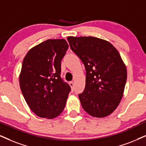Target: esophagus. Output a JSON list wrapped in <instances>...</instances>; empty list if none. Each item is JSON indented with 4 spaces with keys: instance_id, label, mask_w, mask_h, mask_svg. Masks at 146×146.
Listing matches in <instances>:
<instances>
[{
    "instance_id": "obj_1",
    "label": "esophagus",
    "mask_w": 146,
    "mask_h": 146,
    "mask_svg": "<svg viewBox=\"0 0 146 146\" xmlns=\"http://www.w3.org/2000/svg\"><path fill=\"white\" fill-rule=\"evenodd\" d=\"M69 85H70V86L71 87V90H74V83H73V82H71L69 83Z\"/></svg>"
}]
</instances>
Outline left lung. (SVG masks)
Masks as SVG:
<instances>
[{
    "mask_svg": "<svg viewBox=\"0 0 146 146\" xmlns=\"http://www.w3.org/2000/svg\"><path fill=\"white\" fill-rule=\"evenodd\" d=\"M67 40L86 70V87L79 95L83 108L94 117L110 115L122 99L127 81L126 66L119 51L96 37L69 36Z\"/></svg>",
    "mask_w": 146,
    "mask_h": 146,
    "instance_id": "1",
    "label": "left lung"
}]
</instances>
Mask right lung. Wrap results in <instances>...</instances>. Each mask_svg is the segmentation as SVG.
Returning a JSON list of instances; mask_svg holds the SVG:
<instances>
[{
    "mask_svg": "<svg viewBox=\"0 0 146 146\" xmlns=\"http://www.w3.org/2000/svg\"><path fill=\"white\" fill-rule=\"evenodd\" d=\"M69 45L64 39H49L24 57L19 85L25 102L38 117L50 119L63 111L71 88L60 78L61 60Z\"/></svg>",
    "mask_w": 146,
    "mask_h": 146,
    "instance_id": "add662e5",
    "label": "right lung"
}]
</instances>
